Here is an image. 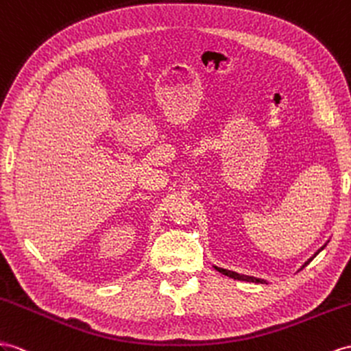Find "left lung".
<instances>
[{"label": "left lung", "mask_w": 351, "mask_h": 351, "mask_svg": "<svg viewBox=\"0 0 351 351\" xmlns=\"http://www.w3.org/2000/svg\"><path fill=\"white\" fill-rule=\"evenodd\" d=\"M329 241V240H328ZM328 241L325 245H323L316 254H314L311 258H308L307 261H305L304 264H302V267L298 269V271H301V269L304 268V267H307L314 258H316V255H319L323 249L326 247V245H328ZM215 267V269H217V271H219V273H222L223 276H228V277H231V278H234V280H240V282H252V283H267L264 278H256V277H254V276H246V274H239V273H236V271H231V269H226V268H221V267H217V265H213Z\"/></svg>", "instance_id": "8db88e82"}]
</instances>
